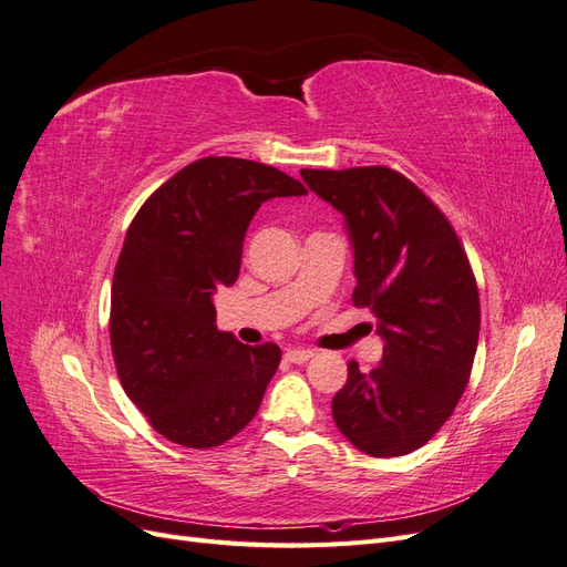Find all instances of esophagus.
Returning <instances> with one entry per match:
<instances>
[{
    "instance_id": "34e87169",
    "label": "esophagus",
    "mask_w": 567,
    "mask_h": 567,
    "mask_svg": "<svg viewBox=\"0 0 567 567\" xmlns=\"http://www.w3.org/2000/svg\"><path fill=\"white\" fill-rule=\"evenodd\" d=\"M315 357V352L312 350H305V348H296V350H288L286 352V359L290 364H305V362H310V359Z\"/></svg>"
}]
</instances>
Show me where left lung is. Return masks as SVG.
Listing matches in <instances>:
<instances>
[{
    "label": "left lung",
    "instance_id": "8db88e82",
    "mask_svg": "<svg viewBox=\"0 0 567 567\" xmlns=\"http://www.w3.org/2000/svg\"><path fill=\"white\" fill-rule=\"evenodd\" d=\"M317 196L346 215L354 246V307H369L385 340L381 367L348 364L333 421L359 452L402 456L444 425L468 385L480 298L452 221L385 165L300 169Z\"/></svg>",
    "mask_w": 567,
    "mask_h": 567
}]
</instances>
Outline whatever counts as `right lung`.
I'll return each mask as SVG.
<instances>
[{
    "instance_id": "obj_1",
    "label": "right lung",
    "mask_w": 567,
    "mask_h": 567,
    "mask_svg": "<svg viewBox=\"0 0 567 567\" xmlns=\"http://www.w3.org/2000/svg\"><path fill=\"white\" fill-rule=\"evenodd\" d=\"M305 194L271 165L208 156L182 167L134 215L113 274L111 350L127 398L169 442L217 447L260 409L281 350L217 331L213 293L238 279L255 210Z\"/></svg>"
}]
</instances>
